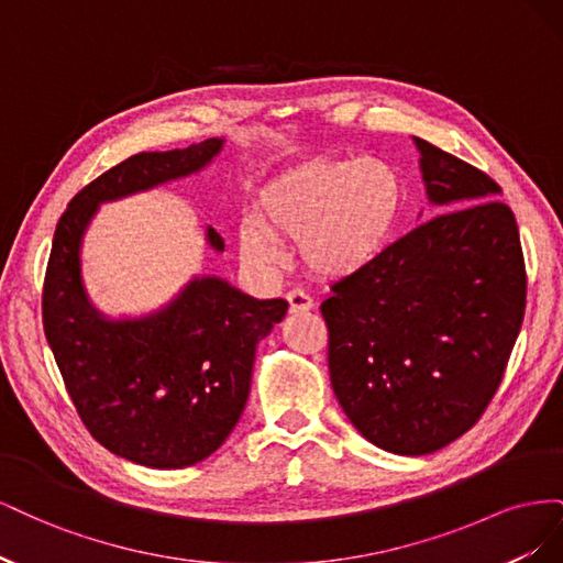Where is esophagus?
Instances as JSON below:
<instances>
[{"instance_id": "obj_1", "label": "esophagus", "mask_w": 563, "mask_h": 563, "mask_svg": "<svg viewBox=\"0 0 563 563\" xmlns=\"http://www.w3.org/2000/svg\"><path fill=\"white\" fill-rule=\"evenodd\" d=\"M286 300H288V310H291V312H310L314 308V300L308 294H302L300 288L288 291Z\"/></svg>"}]
</instances>
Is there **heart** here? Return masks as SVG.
Segmentation results:
<instances>
[{"label": "heart", "instance_id": "b5f03b06", "mask_svg": "<svg viewBox=\"0 0 563 563\" xmlns=\"http://www.w3.org/2000/svg\"><path fill=\"white\" fill-rule=\"evenodd\" d=\"M401 203L397 168L380 157L305 162L258 192L255 218L240 225V251L255 267H275L282 242H300L317 275L347 277L385 251Z\"/></svg>", "mask_w": 563, "mask_h": 563}]
</instances>
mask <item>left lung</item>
Wrapping results in <instances>:
<instances>
[{
    "instance_id": "1",
    "label": "left lung",
    "mask_w": 563,
    "mask_h": 563,
    "mask_svg": "<svg viewBox=\"0 0 563 563\" xmlns=\"http://www.w3.org/2000/svg\"><path fill=\"white\" fill-rule=\"evenodd\" d=\"M424 195L444 214L331 286V385L364 439L397 455L444 449L496 395L526 310L515 213L479 168L432 143Z\"/></svg>"
}]
</instances>
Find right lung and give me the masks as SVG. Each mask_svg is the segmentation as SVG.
<instances>
[{
    "instance_id": "1",
    "label": "right lung",
    "mask_w": 563,
    "mask_h": 563,
    "mask_svg": "<svg viewBox=\"0 0 563 563\" xmlns=\"http://www.w3.org/2000/svg\"><path fill=\"white\" fill-rule=\"evenodd\" d=\"M223 145L209 139L112 166L70 201L51 246L42 314L67 395L98 444L145 467H190L220 449L246 406L255 347L288 302L258 300L203 275L155 312L112 319L84 286V234L100 203L192 176ZM207 244L225 251L213 228Z\"/></svg>"
}]
</instances>
